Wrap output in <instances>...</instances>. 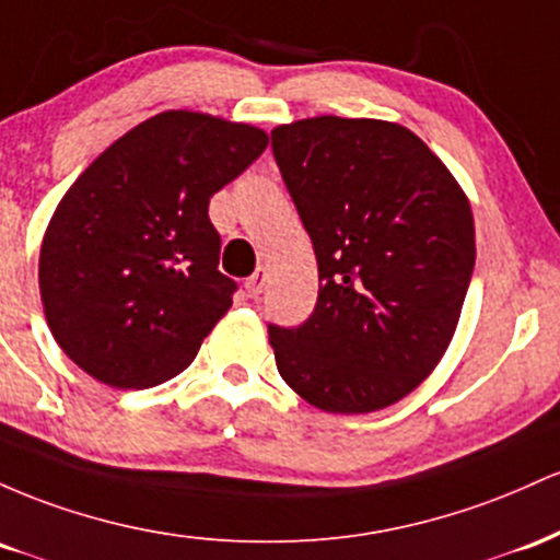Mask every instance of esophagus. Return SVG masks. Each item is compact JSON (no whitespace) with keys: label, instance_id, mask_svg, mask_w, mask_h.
<instances>
[{"label":"esophagus","instance_id":"1","mask_svg":"<svg viewBox=\"0 0 560 560\" xmlns=\"http://www.w3.org/2000/svg\"><path fill=\"white\" fill-rule=\"evenodd\" d=\"M264 282H267V267H259L246 280V293H248L250 299H259V293L264 291Z\"/></svg>","mask_w":560,"mask_h":560}]
</instances>
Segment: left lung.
Wrapping results in <instances>:
<instances>
[{
    "label": "left lung",
    "mask_w": 560,
    "mask_h": 560,
    "mask_svg": "<svg viewBox=\"0 0 560 560\" xmlns=\"http://www.w3.org/2000/svg\"><path fill=\"white\" fill-rule=\"evenodd\" d=\"M272 150L319 275L312 317L269 325L282 381L332 416L397 405L460 323L476 261L468 196L397 121L301 118L272 129Z\"/></svg>",
    "instance_id": "obj_1"
}]
</instances>
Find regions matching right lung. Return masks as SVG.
I'll use <instances>...</instances> for the list:
<instances>
[{
    "label": "right lung",
    "mask_w": 560,
    "mask_h": 560,
    "mask_svg": "<svg viewBox=\"0 0 560 560\" xmlns=\"http://www.w3.org/2000/svg\"><path fill=\"white\" fill-rule=\"evenodd\" d=\"M267 131L163 110L94 159L60 198L39 254L58 347L113 388H150L196 360L230 312L209 200L264 153Z\"/></svg>",
    "instance_id": "1"
}]
</instances>
